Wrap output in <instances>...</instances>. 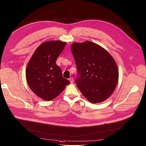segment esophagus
<instances>
[{
  "label": "esophagus",
  "mask_w": 146,
  "mask_h": 146,
  "mask_svg": "<svg viewBox=\"0 0 146 146\" xmlns=\"http://www.w3.org/2000/svg\"><path fill=\"white\" fill-rule=\"evenodd\" d=\"M69 80H70V83H73V81H74L73 78H69Z\"/></svg>",
  "instance_id": "1"
}]
</instances>
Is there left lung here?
Returning a JSON list of instances; mask_svg holds the SVG:
<instances>
[{
  "instance_id": "1",
  "label": "left lung",
  "mask_w": 146,
  "mask_h": 146,
  "mask_svg": "<svg viewBox=\"0 0 146 146\" xmlns=\"http://www.w3.org/2000/svg\"><path fill=\"white\" fill-rule=\"evenodd\" d=\"M72 52L78 71L75 82L83 96L92 103L108 98L119 78L116 63L111 55L90 41L73 43Z\"/></svg>"
}]
</instances>
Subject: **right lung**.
<instances>
[{
  "label": "right lung",
  "mask_w": 146,
  "mask_h": 146,
  "mask_svg": "<svg viewBox=\"0 0 146 146\" xmlns=\"http://www.w3.org/2000/svg\"><path fill=\"white\" fill-rule=\"evenodd\" d=\"M66 45L61 41L42 43L36 49L26 68L27 84L36 96L46 101L54 99L70 82L62 77L56 60Z\"/></svg>",
  "instance_id": "1"
}]
</instances>
